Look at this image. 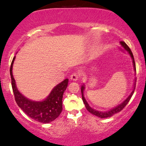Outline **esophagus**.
Masks as SVG:
<instances>
[{"label":"esophagus","mask_w":146,"mask_h":146,"mask_svg":"<svg viewBox=\"0 0 146 146\" xmlns=\"http://www.w3.org/2000/svg\"><path fill=\"white\" fill-rule=\"evenodd\" d=\"M70 79L73 81H76L78 79V75L76 73H73L70 75Z\"/></svg>","instance_id":"obj_1"}]
</instances>
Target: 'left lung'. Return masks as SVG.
<instances>
[{
  "label": "left lung",
  "mask_w": 146,
  "mask_h": 146,
  "mask_svg": "<svg viewBox=\"0 0 146 146\" xmlns=\"http://www.w3.org/2000/svg\"><path fill=\"white\" fill-rule=\"evenodd\" d=\"M120 44L121 45V46H122L123 48H124L126 51H127V52H128V54H129V56H130L131 59H132V64H133V67H134V73H135V74H136L135 62H134V56H133L132 51H131V50L129 49V48L128 47L127 45H126L125 43L123 42V41H122V42H120ZM135 85H136V78L134 79V84H133V88H132V92H131L130 94L128 96L127 98H126L125 100H123V101L121 102V104L116 105V107H113V108H111V110H108V111H98V110H95V109L92 108V107H91L90 105H89V103H88L87 101H86L85 98H84V89H85V84H83L81 86L82 98V100H83V102H84V105H85L86 110H88V111L90 112L91 113H92V114L95 115V116H98V117L101 118H105L111 117V116H113L114 114H116V113H117L119 111H121V110H122L126 106V105H127V104L128 103V102L129 101L131 97H132V96L133 95V93H134V89H135Z\"/></svg>",
  "instance_id": "1"
}]
</instances>
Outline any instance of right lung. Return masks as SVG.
<instances>
[{
    "label": "right lung",
    "instance_id": "1",
    "mask_svg": "<svg viewBox=\"0 0 146 146\" xmlns=\"http://www.w3.org/2000/svg\"><path fill=\"white\" fill-rule=\"evenodd\" d=\"M15 57L13 58L10 67L12 86L17 105L27 115L35 121L42 123H48L53 121L60 116L62 111V98L68 86V79L64 80L57 84L50 91L49 95L43 100L35 101L30 100L19 91L16 84L12 68Z\"/></svg>",
    "mask_w": 146,
    "mask_h": 146
}]
</instances>
